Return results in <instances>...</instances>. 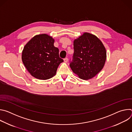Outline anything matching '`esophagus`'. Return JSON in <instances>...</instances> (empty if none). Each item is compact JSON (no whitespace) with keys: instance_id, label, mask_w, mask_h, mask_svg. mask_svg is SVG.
Instances as JSON below:
<instances>
[{"instance_id":"1","label":"esophagus","mask_w":132,"mask_h":132,"mask_svg":"<svg viewBox=\"0 0 132 132\" xmlns=\"http://www.w3.org/2000/svg\"><path fill=\"white\" fill-rule=\"evenodd\" d=\"M64 62H65V63H67V62H68V58L66 57V58H65V59H64Z\"/></svg>"}]
</instances>
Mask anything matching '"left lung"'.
Segmentation results:
<instances>
[{"instance_id": "obj_1", "label": "left lung", "mask_w": 132, "mask_h": 132, "mask_svg": "<svg viewBox=\"0 0 132 132\" xmlns=\"http://www.w3.org/2000/svg\"><path fill=\"white\" fill-rule=\"evenodd\" d=\"M73 50L69 65L80 78L91 79L103 68L106 58V50L96 35L84 33L74 40Z\"/></svg>"}]
</instances>
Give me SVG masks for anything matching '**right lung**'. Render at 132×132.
Instances as JSON below:
<instances>
[{
	"label": "right lung",
	"mask_w": 132,
	"mask_h": 132,
	"mask_svg": "<svg viewBox=\"0 0 132 132\" xmlns=\"http://www.w3.org/2000/svg\"><path fill=\"white\" fill-rule=\"evenodd\" d=\"M54 39L46 34L34 36L24 46L22 61L34 77L48 79L56 75L59 65L64 62L59 50L54 46Z\"/></svg>",
	"instance_id": "right-lung-1"
}]
</instances>
